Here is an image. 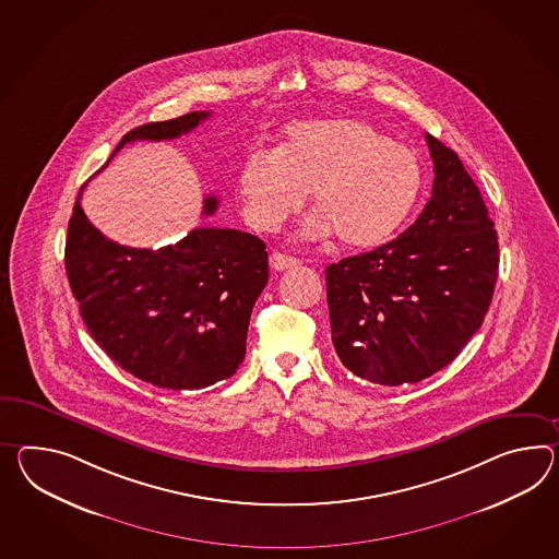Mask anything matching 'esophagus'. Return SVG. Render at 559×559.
Listing matches in <instances>:
<instances>
[{
  "mask_svg": "<svg viewBox=\"0 0 559 559\" xmlns=\"http://www.w3.org/2000/svg\"><path fill=\"white\" fill-rule=\"evenodd\" d=\"M269 262H271V266H273L274 271H285V269H293V266H297V264H299V259H295V257H286L283 252H273Z\"/></svg>",
  "mask_w": 559,
  "mask_h": 559,
  "instance_id": "34e87169",
  "label": "esophagus"
}]
</instances>
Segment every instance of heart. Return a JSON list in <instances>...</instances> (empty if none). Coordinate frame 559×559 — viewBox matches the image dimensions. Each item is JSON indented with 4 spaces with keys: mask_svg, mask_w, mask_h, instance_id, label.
Instances as JSON below:
<instances>
[{
    "mask_svg": "<svg viewBox=\"0 0 559 559\" xmlns=\"http://www.w3.org/2000/svg\"><path fill=\"white\" fill-rule=\"evenodd\" d=\"M317 207L305 224L309 238L333 231L349 248L388 240L423 190L414 151L359 119H314L290 124L274 153L252 151L238 171L246 219L278 230L305 204Z\"/></svg>",
    "mask_w": 559,
    "mask_h": 559,
    "instance_id": "b5f03b06",
    "label": "heart"
}]
</instances>
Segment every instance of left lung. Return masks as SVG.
<instances>
[{"instance_id":"8db88e82","label":"left lung","mask_w":559,"mask_h":559,"mask_svg":"<svg viewBox=\"0 0 559 559\" xmlns=\"http://www.w3.org/2000/svg\"><path fill=\"white\" fill-rule=\"evenodd\" d=\"M432 198L395 240L329 264L331 340L341 364L381 385L426 380L477 333L499 274V242L477 183L426 133Z\"/></svg>"}]
</instances>
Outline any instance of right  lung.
Here are the masks:
<instances>
[{
    "mask_svg": "<svg viewBox=\"0 0 559 559\" xmlns=\"http://www.w3.org/2000/svg\"><path fill=\"white\" fill-rule=\"evenodd\" d=\"M210 115L193 110L141 124L115 153L131 141L186 135ZM81 193L64 264L82 321L100 349L131 376L167 390H202L234 376L245 359L252 307L269 283L264 242L248 231L195 228L157 250L117 245L84 216ZM216 207V195H207L205 214Z\"/></svg>",
    "mask_w": 559,
    "mask_h": 559,
    "instance_id": "obj_1",
    "label": "right lung"
}]
</instances>
